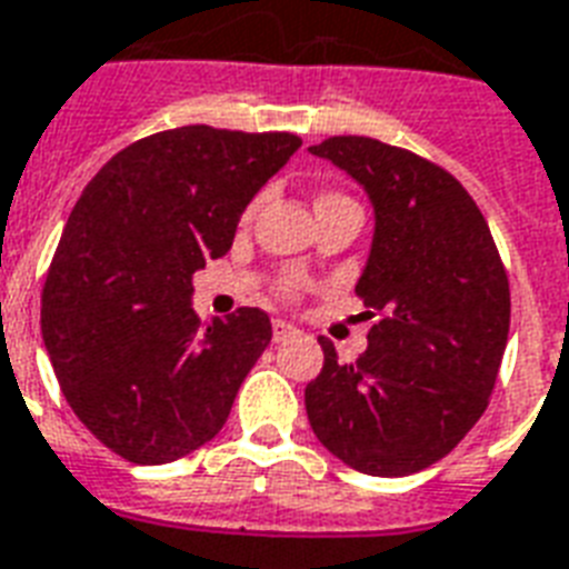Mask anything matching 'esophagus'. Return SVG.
I'll use <instances>...</instances> for the list:
<instances>
[{"label":"esophagus","instance_id":"34e87169","mask_svg":"<svg viewBox=\"0 0 569 569\" xmlns=\"http://www.w3.org/2000/svg\"><path fill=\"white\" fill-rule=\"evenodd\" d=\"M271 328H274V342H283L286 337H292L295 333V325L283 322V319H274V325H271Z\"/></svg>","mask_w":569,"mask_h":569}]
</instances>
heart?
<instances>
[{
  "mask_svg": "<svg viewBox=\"0 0 569 569\" xmlns=\"http://www.w3.org/2000/svg\"><path fill=\"white\" fill-rule=\"evenodd\" d=\"M333 199H346V197H340V193H322V197L316 199V206H325V202H333ZM295 280H289V283H286V292H292L295 289Z\"/></svg>",
  "mask_w": 569,
  "mask_h": 569,
  "instance_id": "b5f03b06",
  "label": "heart"
}]
</instances>
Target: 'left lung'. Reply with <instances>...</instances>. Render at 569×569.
Masks as SVG:
<instances>
[{"label": "left lung", "instance_id": "left-lung-1", "mask_svg": "<svg viewBox=\"0 0 569 569\" xmlns=\"http://www.w3.org/2000/svg\"><path fill=\"white\" fill-rule=\"evenodd\" d=\"M370 197L376 229L355 292L367 352L303 390L316 439L355 471L402 477L448 457L487 411L510 331V286L487 220L448 169L370 137L310 146Z\"/></svg>", "mask_w": 569, "mask_h": 569}]
</instances>
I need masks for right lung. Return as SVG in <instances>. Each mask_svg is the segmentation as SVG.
<instances>
[{
	"label": "right lung",
	"mask_w": 569,
	"mask_h": 569,
	"mask_svg": "<svg viewBox=\"0 0 569 569\" xmlns=\"http://www.w3.org/2000/svg\"><path fill=\"white\" fill-rule=\"evenodd\" d=\"M298 149L295 133L188 124L121 149L77 199L41 333L64 400L112 453L163 466L223 429L271 319L241 307L199 322L193 274Z\"/></svg>",
	"instance_id": "1"
}]
</instances>
